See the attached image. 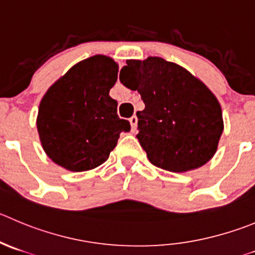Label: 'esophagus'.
<instances>
[{
  "label": "esophagus",
  "instance_id": "obj_1",
  "mask_svg": "<svg viewBox=\"0 0 255 255\" xmlns=\"http://www.w3.org/2000/svg\"><path fill=\"white\" fill-rule=\"evenodd\" d=\"M130 125H131V131L132 132L136 131V129H137V118L135 115L130 118Z\"/></svg>",
  "mask_w": 255,
  "mask_h": 255
}]
</instances>
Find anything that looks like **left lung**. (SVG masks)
Returning a JSON list of instances; mask_svg holds the SVG:
<instances>
[{"mask_svg": "<svg viewBox=\"0 0 255 255\" xmlns=\"http://www.w3.org/2000/svg\"><path fill=\"white\" fill-rule=\"evenodd\" d=\"M120 81L141 95L136 135L152 165L185 173L207 164L224 129L220 104L207 85L157 56L126 60Z\"/></svg>", "mask_w": 255, "mask_h": 255, "instance_id": "1", "label": "left lung"}]
</instances>
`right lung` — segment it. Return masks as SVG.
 <instances>
[{
	"label": "right lung",
	"mask_w": 255,
	"mask_h": 255,
	"mask_svg": "<svg viewBox=\"0 0 255 255\" xmlns=\"http://www.w3.org/2000/svg\"><path fill=\"white\" fill-rule=\"evenodd\" d=\"M119 65L95 55L77 62L53 82L38 106V136L46 155L70 171L100 166L130 123L118 116L110 89L118 80Z\"/></svg>",
	"instance_id": "1"
}]
</instances>
